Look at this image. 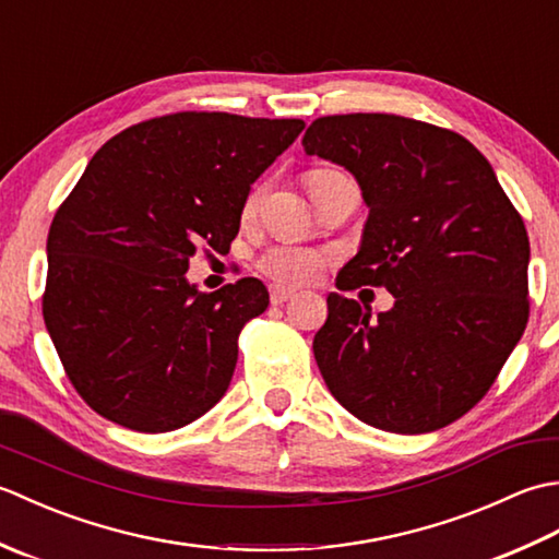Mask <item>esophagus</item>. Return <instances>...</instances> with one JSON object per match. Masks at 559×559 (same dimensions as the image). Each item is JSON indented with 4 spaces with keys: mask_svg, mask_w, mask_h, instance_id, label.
<instances>
[{
    "mask_svg": "<svg viewBox=\"0 0 559 559\" xmlns=\"http://www.w3.org/2000/svg\"><path fill=\"white\" fill-rule=\"evenodd\" d=\"M271 305H283L286 300H290L293 295H295V290H290V288H283V286H271Z\"/></svg>",
    "mask_w": 559,
    "mask_h": 559,
    "instance_id": "1",
    "label": "esophagus"
}]
</instances>
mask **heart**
I'll use <instances>...</instances> for the list:
<instances>
[{
    "label": "heart",
    "mask_w": 559,
    "mask_h": 559,
    "mask_svg": "<svg viewBox=\"0 0 559 559\" xmlns=\"http://www.w3.org/2000/svg\"><path fill=\"white\" fill-rule=\"evenodd\" d=\"M259 201H261V189H254V192L245 199V206H242L245 218L254 216ZM322 269H324V257L314 252V249H302V247H288V245L271 247L269 252L259 259V271L264 273L266 278L281 283V286H302V283L314 281Z\"/></svg>",
    "instance_id": "obj_1"
}]
</instances>
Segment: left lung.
Returning <instances> with one entry per match:
<instances>
[{
	"mask_svg": "<svg viewBox=\"0 0 559 559\" xmlns=\"http://www.w3.org/2000/svg\"><path fill=\"white\" fill-rule=\"evenodd\" d=\"M307 156L353 173L367 216L338 290L382 286L377 319L329 293L314 360L355 418L399 435L459 420L488 394L528 322V235L468 139L384 112L319 117Z\"/></svg>",
	"mask_w": 559,
	"mask_h": 559,
	"instance_id": "left-lung-1",
	"label": "left lung"
}]
</instances>
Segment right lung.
Returning a JSON list of instances; mask_svg holds the SVG:
<instances>
[{"label": "right lung", "instance_id": "add662e5", "mask_svg": "<svg viewBox=\"0 0 559 559\" xmlns=\"http://www.w3.org/2000/svg\"><path fill=\"white\" fill-rule=\"evenodd\" d=\"M302 120L175 112L112 136L47 235L45 326L79 396L136 432H170L223 399L237 336L269 307L257 278L201 293L204 245L228 252L249 187Z\"/></svg>", "mask_w": 559, "mask_h": 559}]
</instances>
